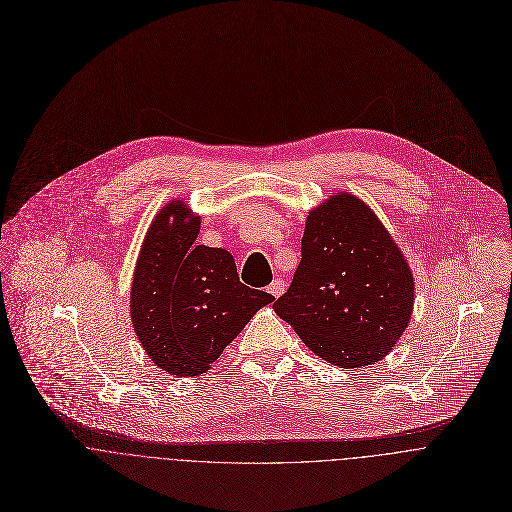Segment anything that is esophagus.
Masks as SVG:
<instances>
[{"label": "esophagus", "instance_id": "1", "mask_svg": "<svg viewBox=\"0 0 512 512\" xmlns=\"http://www.w3.org/2000/svg\"><path fill=\"white\" fill-rule=\"evenodd\" d=\"M285 281L283 279H275V281H271V285L267 287V291L273 295V297H281L283 293H285Z\"/></svg>", "mask_w": 512, "mask_h": 512}]
</instances>
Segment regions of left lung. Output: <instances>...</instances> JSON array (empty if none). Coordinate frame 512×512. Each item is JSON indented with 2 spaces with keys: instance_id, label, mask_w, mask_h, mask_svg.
Returning a JSON list of instances; mask_svg holds the SVG:
<instances>
[{
  "instance_id": "obj_1",
  "label": "left lung",
  "mask_w": 512,
  "mask_h": 512,
  "mask_svg": "<svg viewBox=\"0 0 512 512\" xmlns=\"http://www.w3.org/2000/svg\"><path fill=\"white\" fill-rule=\"evenodd\" d=\"M414 307V277L376 213L350 193L309 211L301 261L275 303L303 344L346 370L396 346Z\"/></svg>"
}]
</instances>
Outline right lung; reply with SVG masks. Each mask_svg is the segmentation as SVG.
<instances>
[{
  "instance_id": "right-lung-1",
  "label": "right lung",
  "mask_w": 512,
  "mask_h": 512,
  "mask_svg": "<svg viewBox=\"0 0 512 512\" xmlns=\"http://www.w3.org/2000/svg\"><path fill=\"white\" fill-rule=\"evenodd\" d=\"M201 219L173 201L154 217L134 269L130 317L154 366L201 376L275 297L239 281L225 249L195 245Z\"/></svg>"
}]
</instances>
